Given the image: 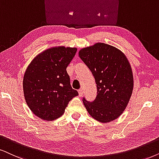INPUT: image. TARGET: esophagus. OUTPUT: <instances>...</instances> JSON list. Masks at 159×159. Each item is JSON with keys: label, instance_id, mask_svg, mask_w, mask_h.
I'll use <instances>...</instances> for the list:
<instances>
[{"label": "esophagus", "instance_id": "esophagus-1", "mask_svg": "<svg viewBox=\"0 0 159 159\" xmlns=\"http://www.w3.org/2000/svg\"><path fill=\"white\" fill-rule=\"evenodd\" d=\"M78 93H79L80 96H82V94H83V93H84V89H82V88L78 89Z\"/></svg>", "mask_w": 159, "mask_h": 159}]
</instances>
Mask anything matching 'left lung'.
<instances>
[{"mask_svg": "<svg viewBox=\"0 0 159 159\" xmlns=\"http://www.w3.org/2000/svg\"><path fill=\"white\" fill-rule=\"evenodd\" d=\"M97 85V97L83 103L92 117L101 122L116 119L124 111L131 96L134 78L127 58L117 48L97 43L79 51Z\"/></svg>", "mask_w": 159, "mask_h": 159, "instance_id": "1", "label": "left lung"}]
</instances>
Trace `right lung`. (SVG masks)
<instances>
[{"mask_svg": "<svg viewBox=\"0 0 159 159\" xmlns=\"http://www.w3.org/2000/svg\"><path fill=\"white\" fill-rule=\"evenodd\" d=\"M75 48L48 49L31 62L23 78L27 105L39 118L53 120L61 116L67 104L78 95L70 85L67 69L75 55Z\"/></svg>", "mask_w": 159, "mask_h": 159, "instance_id": "1", "label": "right lung"}]
</instances>
